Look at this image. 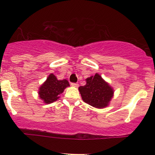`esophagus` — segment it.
I'll return each instance as SVG.
<instances>
[{
    "mask_svg": "<svg viewBox=\"0 0 155 155\" xmlns=\"http://www.w3.org/2000/svg\"><path fill=\"white\" fill-rule=\"evenodd\" d=\"M72 87H79V84L78 83H71V84Z\"/></svg>",
    "mask_w": 155,
    "mask_h": 155,
    "instance_id": "esophagus-1",
    "label": "esophagus"
}]
</instances>
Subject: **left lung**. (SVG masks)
<instances>
[{"label": "left lung", "instance_id": "1", "mask_svg": "<svg viewBox=\"0 0 155 155\" xmlns=\"http://www.w3.org/2000/svg\"><path fill=\"white\" fill-rule=\"evenodd\" d=\"M86 81V85L79 87L82 100L95 108L107 106L113 96V89L97 74Z\"/></svg>", "mask_w": 155, "mask_h": 155}]
</instances>
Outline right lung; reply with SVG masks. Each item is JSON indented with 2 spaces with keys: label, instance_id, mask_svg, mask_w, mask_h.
<instances>
[{
  "label": "right lung",
  "instance_id": "right-lung-1",
  "mask_svg": "<svg viewBox=\"0 0 155 155\" xmlns=\"http://www.w3.org/2000/svg\"><path fill=\"white\" fill-rule=\"evenodd\" d=\"M68 86L70 85L66 79L58 80L56 76L51 74L39 89V97L46 104H51L58 100L59 95Z\"/></svg>",
  "mask_w": 155,
  "mask_h": 155
}]
</instances>
